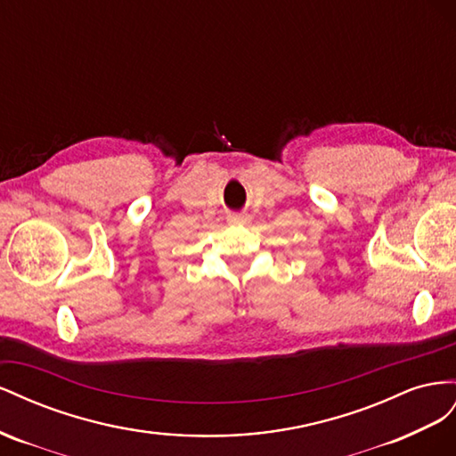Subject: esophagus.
<instances>
[{
    "instance_id": "34e87169",
    "label": "esophagus",
    "mask_w": 456,
    "mask_h": 456,
    "mask_svg": "<svg viewBox=\"0 0 456 456\" xmlns=\"http://www.w3.org/2000/svg\"><path fill=\"white\" fill-rule=\"evenodd\" d=\"M229 224H232V225H246V224H250V216L248 214H231L229 216Z\"/></svg>"
}]
</instances>
